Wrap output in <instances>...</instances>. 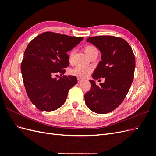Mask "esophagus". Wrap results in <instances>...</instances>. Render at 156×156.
I'll return each mask as SVG.
<instances>
[{"instance_id": "esophagus-1", "label": "esophagus", "mask_w": 156, "mask_h": 156, "mask_svg": "<svg viewBox=\"0 0 156 156\" xmlns=\"http://www.w3.org/2000/svg\"><path fill=\"white\" fill-rule=\"evenodd\" d=\"M77 81H78V83H82V82H83V80L82 79H81V78L78 77V79H77Z\"/></svg>"}]
</instances>
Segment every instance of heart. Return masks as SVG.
<instances>
[{"mask_svg": "<svg viewBox=\"0 0 156 156\" xmlns=\"http://www.w3.org/2000/svg\"><path fill=\"white\" fill-rule=\"evenodd\" d=\"M84 50L89 57L93 53H95V52H98L97 49L95 48V47L92 45H88L85 46L84 48ZM74 53H75L74 50H72L70 51V53L69 54V58H68L69 62L72 60ZM91 72H92L91 68L77 66L72 69H70L69 73L72 75H75V76H77L78 77H80V78H86L88 76V75Z\"/></svg>", "mask_w": 156, "mask_h": 156, "instance_id": "b5f03b06", "label": "heart"}]
</instances>
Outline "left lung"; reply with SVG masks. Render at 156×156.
I'll list each match as a JSON object with an SVG mask.
<instances>
[{"label": "left lung", "mask_w": 156, "mask_h": 156, "mask_svg": "<svg viewBox=\"0 0 156 156\" xmlns=\"http://www.w3.org/2000/svg\"><path fill=\"white\" fill-rule=\"evenodd\" d=\"M87 41L96 46L101 53V60L92 77L104 78L105 82L96 85L90 80L91 89L84 94V100L93 112L106 114L119 107L129 91L134 77L135 55L129 44L121 37L97 36Z\"/></svg>", "instance_id": "8db88e82"}]
</instances>
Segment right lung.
Wrapping results in <instances>:
<instances>
[{
    "instance_id": "1",
    "label": "right lung",
    "mask_w": 156,
    "mask_h": 156,
    "mask_svg": "<svg viewBox=\"0 0 156 156\" xmlns=\"http://www.w3.org/2000/svg\"><path fill=\"white\" fill-rule=\"evenodd\" d=\"M83 38L45 32L27 45L21 65L23 81L28 97L39 110L57 109L66 100L69 90L77 83L75 76L62 75L69 64L67 52ZM56 74L61 77L53 78Z\"/></svg>"
}]
</instances>
